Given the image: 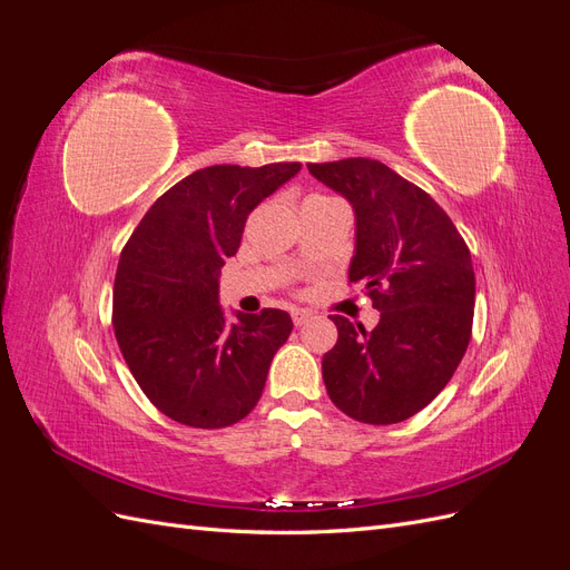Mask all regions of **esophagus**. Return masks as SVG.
I'll list each match as a JSON object with an SVG mask.
<instances>
[{
	"label": "esophagus",
	"mask_w": 570,
	"mask_h": 570,
	"mask_svg": "<svg viewBox=\"0 0 570 570\" xmlns=\"http://www.w3.org/2000/svg\"><path fill=\"white\" fill-rule=\"evenodd\" d=\"M308 318H312V312H306V308H292V323L295 325H304Z\"/></svg>",
	"instance_id": "34e87169"
}]
</instances>
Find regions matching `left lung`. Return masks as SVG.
<instances>
[{
    "label": "left lung",
    "mask_w": 570,
    "mask_h": 570,
    "mask_svg": "<svg viewBox=\"0 0 570 570\" xmlns=\"http://www.w3.org/2000/svg\"><path fill=\"white\" fill-rule=\"evenodd\" d=\"M354 209L350 283H364L381 321L331 316L335 347L323 383L350 419L390 425L411 419L450 383L471 340L475 273L452 218L419 185L381 161L306 164Z\"/></svg>",
    "instance_id": "8db88e82"
}]
</instances>
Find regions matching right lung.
I'll use <instances>...</instances> for the list:
<instances>
[{
	"instance_id": "obj_1",
	"label": "right lung",
	"mask_w": 570,
	"mask_h": 570,
	"mask_svg": "<svg viewBox=\"0 0 570 570\" xmlns=\"http://www.w3.org/2000/svg\"><path fill=\"white\" fill-rule=\"evenodd\" d=\"M302 164L206 166L164 193L120 252L114 331L120 354L168 419L193 428L243 421L292 333L281 308L226 318L218 278L247 216Z\"/></svg>"
}]
</instances>
